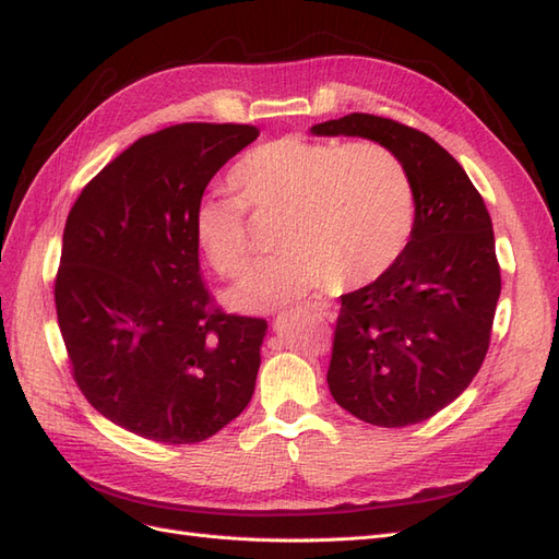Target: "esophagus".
Segmentation results:
<instances>
[{
    "label": "esophagus",
    "instance_id": "obj_1",
    "mask_svg": "<svg viewBox=\"0 0 559 559\" xmlns=\"http://www.w3.org/2000/svg\"><path fill=\"white\" fill-rule=\"evenodd\" d=\"M314 311H319V314L326 321L338 319V311H335L333 305H329V302H314Z\"/></svg>",
    "mask_w": 559,
    "mask_h": 559
}]
</instances>
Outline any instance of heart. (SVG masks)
I'll return each instance as SVG.
<instances>
[{
  "label": "heart",
  "mask_w": 559,
  "mask_h": 559,
  "mask_svg": "<svg viewBox=\"0 0 559 559\" xmlns=\"http://www.w3.org/2000/svg\"><path fill=\"white\" fill-rule=\"evenodd\" d=\"M226 192L204 194L192 212L200 252L221 276L250 266L254 240L248 210L283 218L285 254L252 269L228 293L238 311H274L309 293L381 278L405 252L414 228V190L397 154L379 142L278 138L233 166Z\"/></svg>",
  "instance_id": "heart-1"
}]
</instances>
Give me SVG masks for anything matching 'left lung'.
<instances>
[{
  "mask_svg": "<svg viewBox=\"0 0 559 559\" xmlns=\"http://www.w3.org/2000/svg\"><path fill=\"white\" fill-rule=\"evenodd\" d=\"M309 133L379 142L414 190L405 252L381 278L341 295L331 395L373 426L431 419L466 391L488 353L500 266L484 198L450 152L409 126L347 114Z\"/></svg>",
  "mask_w": 559,
  "mask_h": 559,
  "instance_id": "8db88e82",
  "label": "left lung"
}]
</instances>
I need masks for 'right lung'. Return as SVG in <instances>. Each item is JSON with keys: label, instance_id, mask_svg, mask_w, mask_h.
I'll list each match as a JSON object with an SVG mask.
<instances>
[{"label": "right lung", "instance_id": "right-lung-1", "mask_svg": "<svg viewBox=\"0 0 559 559\" xmlns=\"http://www.w3.org/2000/svg\"><path fill=\"white\" fill-rule=\"evenodd\" d=\"M257 135L254 126L180 123L140 138L67 218L55 302L73 379L135 436L200 443L254 393L269 326L210 307L192 212Z\"/></svg>", "mask_w": 559, "mask_h": 559}]
</instances>
